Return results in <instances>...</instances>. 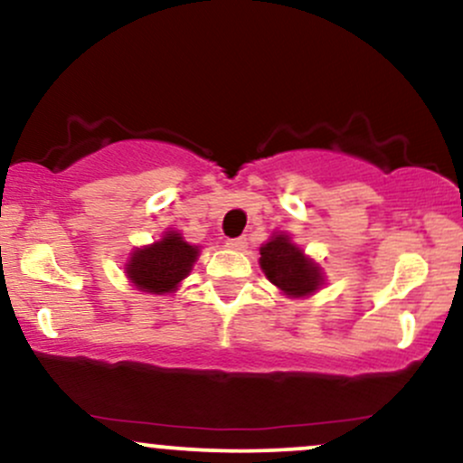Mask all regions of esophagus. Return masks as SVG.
<instances>
[{
    "label": "esophagus",
    "instance_id": "1",
    "mask_svg": "<svg viewBox=\"0 0 463 463\" xmlns=\"http://www.w3.org/2000/svg\"><path fill=\"white\" fill-rule=\"evenodd\" d=\"M226 246L231 250H246L248 241H246V237H235V239H228Z\"/></svg>",
    "mask_w": 463,
    "mask_h": 463
}]
</instances>
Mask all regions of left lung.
Returning <instances> with one entry per match:
<instances>
[{"label": "left lung", "instance_id": "obj_1", "mask_svg": "<svg viewBox=\"0 0 463 463\" xmlns=\"http://www.w3.org/2000/svg\"><path fill=\"white\" fill-rule=\"evenodd\" d=\"M259 265L265 279L280 289L287 298H307L324 285V272L305 250L296 246L289 232H272L259 248Z\"/></svg>", "mask_w": 463, "mask_h": 463}]
</instances>
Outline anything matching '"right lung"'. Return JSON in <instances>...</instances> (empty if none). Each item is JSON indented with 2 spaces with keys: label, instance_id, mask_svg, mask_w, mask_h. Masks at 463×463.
I'll return each instance as SVG.
<instances>
[{
  "label": "right lung",
  "instance_id": "1",
  "mask_svg": "<svg viewBox=\"0 0 463 463\" xmlns=\"http://www.w3.org/2000/svg\"><path fill=\"white\" fill-rule=\"evenodd\" d=\"M200 257V246L184 241L183 232L167 231L150 246L135 248L124 265L126 279L146 294H174Z\"/></svg>",
  "mask_w": 463,
  "mask_h": 463
}]
</instances>
